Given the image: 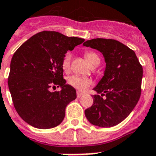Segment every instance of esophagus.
<instances>
[{"label":"esophagus","instance_id":"1","mask_svg":"<svg viewBox=\"0 0 156 156\" xmlns=\"http://www.w3.org/2000/svg\"><path fill=\"white\" fill-rule=\"evenodd\" d=\"M83 95V92H80V91H78V92H77V97H78V98L82 97Z\"/></svg>","mask_w":156,"mask_h":156}]
</instances>
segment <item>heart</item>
I'll return each instance as SVG.
<instances>
[{"label": "heart", "mask_w": 156, "mask_h": 156, "mask_svg": "<svg viewBox=\"0 0 156 156\" xmlns=\"http://www.w3.org/2000/svg\"><path fill=\"white\" fill-rule=\"evenodd\" d=\"M85 58L90 65L93 64L95 61H100V57L97 54L94 52H87L85 53ZM71 60H72V54L70 52H66L62 60V68L64 70L67 71L70 67ZM69 85L79 90H85L91 84L90 79L78 75H72L68 79Z\"/></svg>", "instance_id": "1"}]
</instances>
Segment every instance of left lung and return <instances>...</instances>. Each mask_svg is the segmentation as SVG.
Masks as SVG:
<instances>
[{
	"label": "left lung",
	"instance_id": "obj_1",
	"mask_svg": "<svg viewBox=\"0 0 156 156\" xmlns=\"http://www.w3.org/2000/svg\"><path fill=\"white\" fill-rule=\"evenodd\" d=\"M83 46L100 51L106 63L103 78L93 88L101 95H93L92 106L85 110L86 117L99 127L116 126L139 100L143 66L135 52L117 40L97 38L86 41Z\"/></svg>",
	"mask_w": 156,
	"mask_h": 156
}]
</instances>
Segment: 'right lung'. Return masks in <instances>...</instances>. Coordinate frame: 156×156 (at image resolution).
<instances>
[{"mask_svg":"<svg viewBox=\"0 0 156 156\" xmlns=\"http://www.w3.org/2000/svg\"><path fill=\"white\" fill-rule=\"evenodd\" d=\"M84 39L56 31H41L23 43L10 62L9 89L21 118L38 129H51L62 122L66 108L77 98L76 90L63 78L62 60ZM60 86V92L50 87Z\"/></svg>","mask_w":156,"mask_h":156,"instance_id":"1","label":"right lung"}]
</instances>
